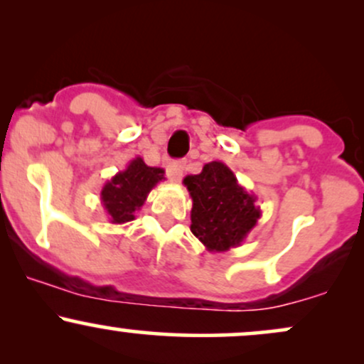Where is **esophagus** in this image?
I'll use <instances>...</instances> for the list:
<instances>
[{
	"label": "esophagus",
	"mask_w": 364,
	"mask_h": 364,
	"mask_svg": "<svg viewBox=\"0 0 364 364\" xmlns=\"http://www.w3.org/2000/svg\"><path fill=\"white\" fill-rule=\"evenodd\" d=\"M185 166L186 162L185 161H173L171 164L168 166V176L171 181L174 183H179L183 178V173H185Z\"/></svg>",
	"instance_id": "1"
}]
</instances>
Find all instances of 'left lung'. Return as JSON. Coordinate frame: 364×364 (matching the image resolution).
Segmentation results:
<instances>
[{
    "instance_id": "1",
    "label": "left lung",
    "mask_w": 364,
    "mask_h": 364,
    "mask_svg": "<svg viewBox=\"0 0 364 364\" xmlns=\"http://www.w3.org/2000/svg\"><path fill=\"white\" fill-rule=\"evenodd\" d=\"M183 185L193 202L190 229L207 252L240 246L262 217L257 196L240 185L224 162H207L202 173L186 176Z\"/></svg>"
}]
</instances>
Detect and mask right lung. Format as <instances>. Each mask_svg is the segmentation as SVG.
<instances>
[{
  "mask_svg": "<svg viewBox=\"0 0 364 364\" xmlns=\"http://www.w3.org/2000/svg\"><path fill=\"white\" fill-rule=\"evenodd\" d=\"M164 179V169L150 168L141 157L129 161L127 169L112 176L101 190V203L111 224H124L135 219L152 188Z\"/></svg>",
  "mask_w": 364,
  "mask_h": 364,
  "instance_id": "right-lung-1",
  "label": "right lung"
}]
</instances>
